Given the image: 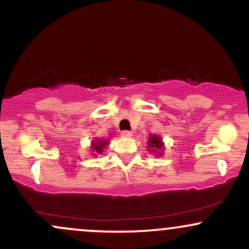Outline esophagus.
<instances>
[{"label":"esophagus","mask_w":249,"mask_h":249,"mask_svg":"<svg viewBox=\"0 0 249 249\" xmlns=\"http://www.w3.org/2000/svg\"><path fill=\"white\" fill-rule=\"evenodd\" d=\"M121 136L123 138H131V137H132V132H131V131H122Z\"/></svg>","instance_id":"obj_1"}]
</instances>
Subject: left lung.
<instances>
[{
	"instance_id": "obj_1",
	"label": "left lung",
	"mask_w": 249,
	"mask_h": 249,
	"mask_svg": "<svg viewBox=\"0 0 249 249\" xmlns=\"http://www.w3.org/2000/svg\"><path fill=\"white\" fill-rule=\"evenodd\" d=\"M147 141V147L151 153H154L157 157H161L164 154V142H162V138L160 136L157 134H150Z\"/></svg>"
}]
</instances>
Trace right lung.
<instances>
[{
	"label": "right lung",
	"instance_id": "obj_1",
	"mask_svg": "<svg viewBox=\"0 0 249 249\" xmlns=\"http://www.w3.org/2000/svg\"><path fill=\"white\" fill-rule=\"evenodd\" d=\"M108 145V139H99L95 138L93 142H91L90 148L92 150L93 154L92 156H97V154H101L104 151V148Z\"/></svg>",
	"mask_w": 249,
	"mask_h": 249
}]
</instances>
